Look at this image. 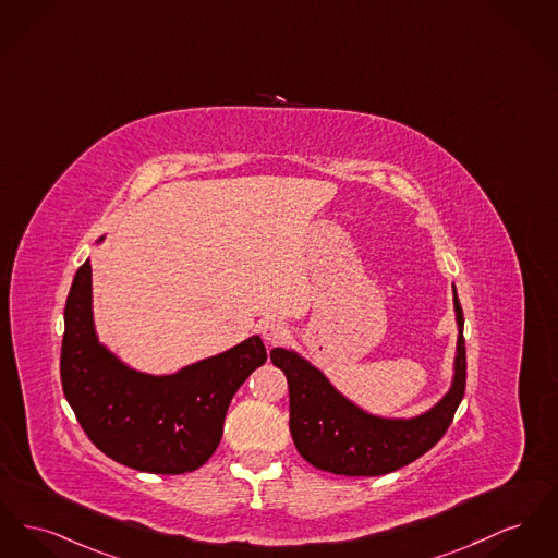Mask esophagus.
Masks as SVG:
<instances>
[{"mask_svg":"<svg viewBox=\"0 0 558 558\" xmlns=\"http://www.w3.org/2000/svg\"><path fill=\"white\" fill-rule=\"evenodd\" d=\"M259 330H262V337L267 343H280V341H284L289 337V327L282 320H278V318L263 320Z\"/></svg>","mask_w":558,"mask_h":558,"instance_id":"obj_1","label":"esophagus"}]
</instances>
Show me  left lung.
<instances>
[{
    "mask_svg": "<svg viewBox=\"0 0 558 558\" xmlns=\"http://www.w3.org/2000/svg\"><path fill=\"white\" fill-rule=\"evenodd\" d=\"M458 348L453 381L426 413L411 420L379 417L348 400L323 371L293 350L274 348L269 359L289 381L291 434L301 458L314 468L343 476H381L429 451L451 426L465 390L463 312L453 287Z\"/></svg>",
    "mask_w": 558,
    "mask_h": 558,
    "instance_id": "obj_1",
    "label": "left lung"
}]
</instances>
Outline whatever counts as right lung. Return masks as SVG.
Listing matches in <instances>:
<instances>
[{"label": "right lung", "mask_w": 558, "mask_h": 558, "mask_svg": "<svg viewBox=\"0 0 558 558\" xmlns=\"http://www.w3.org/2000/svg\"><path fill=\"white\" fill-rule=\"evenodd\" d=\"M265 361L262 337L253 335L172 375L134 371L97 337L90 259L73 278L61 348L63 392L86 436L122 465L154 474L204 465L221 442L233 393Z\"/></svg>", "instance_id": "1"}]
</instances>
